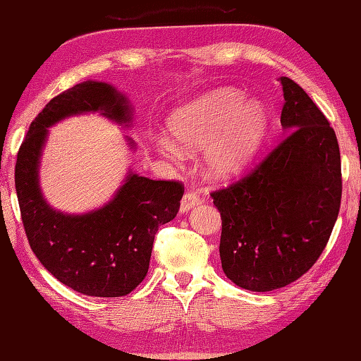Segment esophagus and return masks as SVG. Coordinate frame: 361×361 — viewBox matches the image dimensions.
Masks as SVG:
<instances>
[{
    "mask_svg": "<svg viewBox=\"0 0 361 361\" xmlns=\"http://www.w3.org/2000/svg\"><path fill=\"white\" fill-rule=\"evenodd\" d=\"M199 203H200V197L199 195H197L195 192H186L185 195H183V199H181L180 211H181V213H188L189 209H192Z\"/></svg>",
    "mask_w": 361,
    "mask_h": 361,
    "instance_id": "34e87169",
    "label": "esophagus"
}]
</instances>
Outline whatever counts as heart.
<instances>
[{
	"mask_svg": "<svg viewBox=\"0 0 361 361\" xmlns=\"http://www.w3.org/2000/svg\"><path fill=\"white\" fill-rule=\"evenodd\" d=\"M263 103L247 100L235 89H217L183 106L169 120V131L186 152L204 148V169L214 178H228L257 157L267 133ZM159 153L180 158L181 150L169 137L157 140Z\"/></svg>",
	"mask_w": 361,
	"mask_h": 361,
	"instance_id": "1",
	"label": "heart"
}]
</instances>
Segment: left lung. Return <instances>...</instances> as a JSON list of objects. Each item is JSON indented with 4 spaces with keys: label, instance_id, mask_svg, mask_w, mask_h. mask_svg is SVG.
<instances>
[{
    "label": "left lung",
    "instance_id": "left-lung-1",
    "mask_svg": "<svg viewBox=\"0 0 361 361\" xmlns=\"http://www.w3.org/2000/svg\"><path fill=\"white\" fill-rule=\"evenodd\" d=\"M279 81L281 142L244 178L211 192L222 219V269L233 283L257 293L283 288L310 271L341 204L334 128L298 82Z\"/></svg>",
    "mask_w": 361,
    "mask_h": 361
}]
</instances>
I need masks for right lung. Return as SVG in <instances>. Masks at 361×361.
I'll return each instance as SVG.
<instances>
[{"instance_id": "1", "label": "right lung", "mask_w": 361, "mask_h": 361, "mask_svg": "<svg viewBox=\"0 0 361 361\" xmlns=\"http://www.w3.org/2000/svg\"><path fill=\"white\" fill-rule=\"evenodd\" d=\"M131 111L126 97L111 84H76L39 112L17 154L16 190L32 252L61 283L94 298L126 295L145 279L154 235L175 219L185 188L180 181L150 180L130 172L104 207L86 214H63L49 207L40 190L42 148L49 126L62 118L102 112L128 126Z\"/></svg>"}]
</instances>
